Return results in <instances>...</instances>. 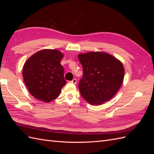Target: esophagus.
<instances>
[{"instance_id":"1","label":"esophagus","mask_w":154,"mask_h":154,"mask_svg":"<svg viewBox=\"0 0 154 154\" xmlns=\"http://www.w3.org/2000/svg\"><path fill=\"white\" fill-rule=\"evenodd\" d=\"M70 82L72 83H74V84H76V79H73V80L72 81Z\"/></svg>"}]
</instances>
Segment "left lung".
Returning a JSON list of instances; mask_svg holds the SVG:
<instances>
[{"label": "left lung", "mask_w": 154, "mask_h": 154, "mask_svg": "<svg viewBox=\"0 0 154 154\" xmlns=\"http://www.w3.org/2000/svg\"><path fill=\"white\" fill-rule=\"evenodd\" d=\"M78 59L83 67L79 90L83 98L92 105L112 98L123 82V63L111 54L100 51L79 54Z\"/></svg>", "instance_id": "8db88e82"}]
</instances>
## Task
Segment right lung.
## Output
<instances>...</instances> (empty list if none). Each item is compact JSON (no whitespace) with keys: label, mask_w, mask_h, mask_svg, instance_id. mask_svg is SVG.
<instances>
[{"label":"right lung","mask_w":154,"mask_h":154,"mask_svg":"<svg viewBox=\"0 0 154 154\" xmlns=\"http://www.w3.org/2000/svg\"><path fill=\"white\" fill-rule=\"evenodd\" d=\"M63 54L57 49H43L27 59L22 69L24 83L31 94L46 103L60 95L66 80L60 63Z\"/></svg>","instance_id":"add662e5"}]
</instances>
